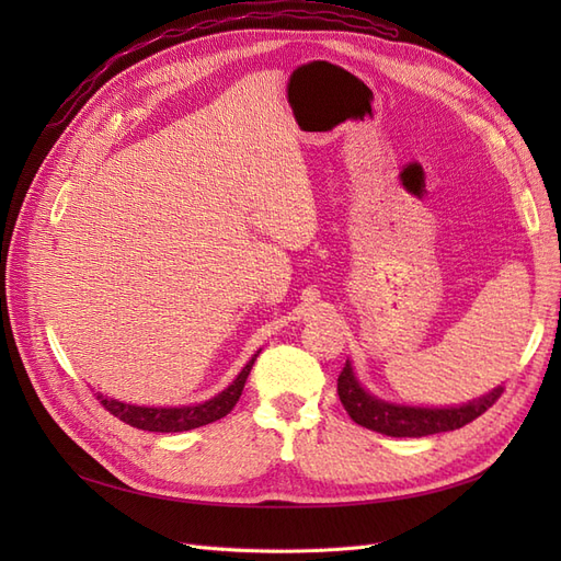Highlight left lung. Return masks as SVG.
Listing matches in <instances>:
<instances>
[{
	"label": "left lung",
	"mask_w": 561,
	"mask_h": 561,
	"mask_svg": "<svg viewBox=\"0 0 561 561\" xmlns=\"http://www.w3.org/2000/svg\"><path fill=\"white\" fill-rule=\"evenodd\" d=\"M336 393L342 400L348 416L360 423V426L377 431L390 437H423L435 433H447L466 426L472 419L484 414L491 404H494L503 386L489 390L486 396L468 400L463 404L451 407H423V404H404V402H390L377 398L375 393L360 383L355 377V369L351 360H346L344 371L336 379Z\"/></svg>",
	"instance_id": "obj_1"
}]
</instances>
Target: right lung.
<instances>
[{"instance_id": "add662e5", "label": "right lung", "mask_w": 561, "mask_h": 561, "mask_svg": "<svg viewBox=\"0 0 561 561\" xmlns=\"http://www.w3.org/2000/svg\"><path fill=\"white\" fill-rule=\"evenodd\" d=\"M262 353V348L252 355V358L245 363V367L236 375V379L217 393L215 398L206 400V402H196V404H180V407H154V404H128L122 400L107 398L103 393H98V400L105 404V410H110V414H114L116 419H122L124 423L133 428L140 431H149V433H182V431H192V428H201L206 423H213L217 419L227 416L233 404L239 402L245 379L250 375V369L257 360V355Z\"/></svg>"}]
</instances>
